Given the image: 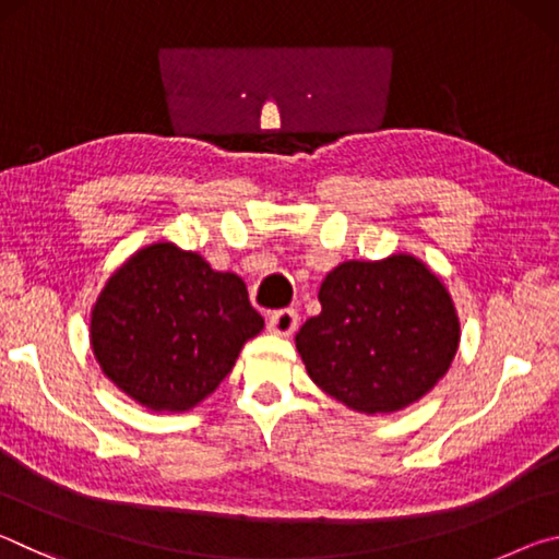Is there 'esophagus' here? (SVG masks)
Returning a JSON list of instances; mask_svg holds the SVG:
<instances>
[{"instance_id": "esophagus-1", "label": "esophagus", "mask_w": 559, "mask_h": 559, "mask_svg": "<svg viewBox=\"0 0 559 559\" xmlns=\"http://www.w3.org/2000/svg\"><path fill=\"white\" fill-rule=\"evenodd\" d=\"M298 328V313L293 308H283V310H276L269 318V330L273 335H281V337H288L296 333Z\"/></svg>"}]
</instances>
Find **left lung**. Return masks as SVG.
Instances as JSON below:
<instances>
[{"mask_svg":"<svg viewBox=\"0 0 559 559\" xmlns=\"http://www.w3.org/2000/svg\"><path fill=\"white\" fill-rule=\"evenodd\" d=\"M323 310L296 349L320 390L357 414H394L427 396L456 357L461 320L443 281L412 253L345 261L320 283Z\"/></svg>","mask_w":559,"mask_h":559,"instance_id":"1","label":"left lung"}]
</instances>
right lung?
Returning a JSON list of instances; mask_svg holds the SVG:
<instances>
[{"instance_id":"right-lung-1","label":"right lung","mask_w":559,"mask_h":559,"mask_svg":"<svg viewBox=\"0 0 559 559\" xmlns=\"http://www.w3.org/2000/svg\"><path fill=\"white\" fill-rule=\"evenodd\" d=\"M263 330L246 283L202 253L155 241L120 263L91 308V349L132 402L182 414L214 394Z\"/></svg>"}]
</instances>
